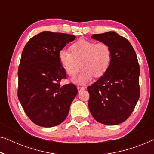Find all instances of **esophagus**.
<instances>
[{
    "instance_id": "1",
    "label": "esophagus",
    "mask_w": 154,
    "mask_h": 154,
    "mask_svg": "<svg viewBox=\"0 0 154 154\" xmlns=\"http://www.w3.org/2000/svg\"><path fill=\"white\" fill-rule=\"evenodd\" d=\"M77 89H78V91H79V92H80L81 91H82V90H85V88H84V87H80V86H78Z\"/></svg>"
}]
</instances>
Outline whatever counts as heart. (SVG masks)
Masks as SVG:
<instances>
[{
    "mask_svg": "<svg viewBox=\"0 0 154 154\" xmlns=\"http://www.w3.org/2000/svg\"><path fill=\"white\" fill-rule=\"evenodd\" d=\"M70 51L62 50L58 54L61 66L69 76L76 75L80 66L81 72L73 82L79 85H85L95 77L105 74L111 62V48L104 42L79 40L70 46ZM81 65H80L79 64Z\"/></svg>",
    "mask_w": 154,
    "mask_h": 154,
    "instance_id": "obj_1",
    "label": "heart"
}]
</instances>
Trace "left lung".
Here are the masks:
<instances>
[{
    "mask_svg": "<svg viewBox=\"0 0 154 154\" xmlns=\"http://www.w3.org/2000/svg\"><path fill=\"white\" fill-rule=\"evenodd\" d=\"M91 38L108 44L112 57L108 71L87 88L88 108L99 123L118 125L128 119L140 98L137 57L130 42L114 31L94 34Z\"/></svg>",
    "mask_w": 154,
    "mask_h": 154,
    "instance_id": "left-lung-1",
    "label": "left lung"
}]
</instances>
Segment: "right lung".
I'll use <instances>...</instances> for the list:
<instances>
[{
    "label": "right lung",
    "mask_w": 154,
    "mask_h": 154,
    "mask_svg": "<svg viewBox=\"0 0 154 154\" xmlns=\"http://www.w3.org/2000/svg\"><path fill=\"white\" fill-rule=\"evenodd\" d=\"M73 35L43 31L31 38L21 56L18 70L19 100L30 120L41 127L62 123L78 94L72 83L60 85L66 73L58 54Z\"/></svg>",
    "instance_id": "right-lung-1"
}]
</instances>
